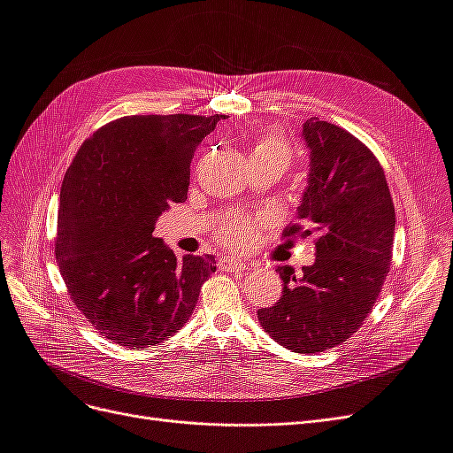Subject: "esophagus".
<instances>
[{"instance_id":"obj_1","label":"esophagus","mask_w":453,"mask_h":453,"mask_svg":"<svg viewBox=\"0 0 453 453\" xmlns=\"http://www.w3.org/2000/svg\"><path fill=\"white\" fill-rule=\"evenodd\" d=\"M219 266L225 270H230V272H242V270L250 268V260L243 257H225V258H221Z\"/></svg>"}]
</instances>
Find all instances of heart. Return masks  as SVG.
<instances>
[{"instance_id": "heart-1", "label": "heart", "mask_w": 453, "mask_h": 453, "mask_svg": "<svg viewBox=\"0 0 453 453\" xmlns=\"http://www.w3.org/2000/svg\"><path fill=\"white\" fill-rule=\"evenodd\" d=\"M270 160L276 162L285 170L291 164V150L278 135H263L250 150V160ZM253 236V225L243 219H234L223 226V238L230 245H243Z\"/></svg>"}]
</instances>
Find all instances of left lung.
Instances as JSON below:
<instances>
[{"label": "left lung", "mask_w": 453, "mask_h": 453, "mask_svg": "<svg viewBox=\"0 0 453 453\" xmlns=\"http://www.w3.org/2000/svg\"><path fill=\"white\" fill-rule=\"evenodd\" d=\"M303 140L308 185L285 236H313L315 263L303 276L278 266L281 296L257 318L283 348L315 353L346 342L372 310L391 266L395 205L378 158L348 130L313 117Z\"/></svg>", "instance_id": "1"}]
</instances>
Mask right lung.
Here are the masks:
<instances>
[{
	"label": "right lung",
	"instance_id": "add662e5",
	"mask_svg": "<svg viewBox=\"0 0 453 453\" xmlns=\"http://www.w3.org/2000/svg\"><path fill=\"white\" fill-rule=\"evenodd\" d=\"M225 115H132L96 130L60 188L58 268L73 304L107 340L150 348L188 321L215 258L181 260L153 236L187 200L190 160Z\"/></svg>",
	"mask_w": 453,
	"mask_h": 453
}]
</instances>
